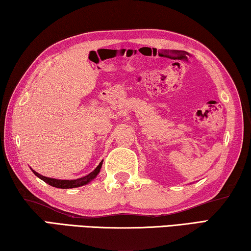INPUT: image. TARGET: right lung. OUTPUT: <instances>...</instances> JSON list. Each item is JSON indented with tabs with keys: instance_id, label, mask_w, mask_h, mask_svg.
Listing matches in <instances>:
<instances>
[{
	"instance_id": "1",
	"label": "right lung",
	"mask_w": 251,
	"mask_h": 251,
	"mask_svg": "<svg viewBox=\"0 0 251 251\" xmlns=\"http://www.w3.org/2000/svg\"><path fill=\"white\" fill-rule=\"evenodd\" d=\"M102 163H103V160L99 163V166L94 169L92 172H90L88 176H82V178L79 179H73V180H61V179H54V178H49V176H44L42 175L38 174V172L34 171L33 169H31L38 178H40L41 180H43L44 182H47L48 184H50L52 187L55 188H60V189H72V188H77L81 186H84V184H88L89 182H91L92 180L96 178V176L99 175L100 172V169L102 167Z\"/></svg>"
}]
</instances>
